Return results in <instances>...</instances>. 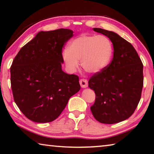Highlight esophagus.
<instances>
[{
  "label": "esophagus",
  "instance_id": "1",
  "mask_svg": "<svg viewBox=\"0 0 154 154\" xmlns=\"http://www.w3.org/2000/svg\"><path fill=\"white\" fill-rule=\"evenodd\" d=\"M79 83H80L81 87H82V88H85L88 87V81L86 79H80Z\"/></svg>",
  "mask_w": 154,
  "mask_h": 154
}]
</instances>
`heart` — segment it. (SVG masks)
<instances>
[{
  "instance_id": "1",
  "label": "heart",
  "mask_w": 154,
  "mask_h": 154,
  "mask_svg": "<svg viewBox=\"0 0 154 154\" xmlns=\"http://www.w3.org/2000/svg\"><path fill=\"white\" fill-rule=\"evenodd\" d=\"M113 47L111 41L103 35L82 34L70 41L67 49L62 51V59L68 69L75 72L81 65L89 73L96 74L107 66Z\"/></svg>"
}]
</instances>
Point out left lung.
I'll return each mask as SVG.
<instances>
[{
	"mask_svg": "<svg viewBox=\"0 0 154 154\" xmlns=\"http://www.w3.org/2000/svg\"><path fill=\"white\" fill-rule=\"evenodd\" d=\"M93 30L107 36L114 51L111 63L88 82V86L96 94L90 109L100 123H118L130 118L139 103L143 65L134 47L118 34L99 28Z\"/></svg>",
	"mask_w": 154,
	"mask_h": 154,
	"instance_id": "1",
	"label": "left lung"
}]
</instances>
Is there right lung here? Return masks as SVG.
<instances>
[{
    "mask_svg": "<svg viewBox=\"0 0 154 154\" xmlns=\"http://www.w3.org/2000/svg\"><path fill=\"white\" fill-rule=\"evenodd\" d=\"M72 36L73 31L64 28L41 31L21 48L12 62L14 101L31 121L55 120L80 90L78 76L62 69V49Z\"/></svg>",
    "mask_w": 154,
    "mask_h": 154,
    "instance_id": "add662e5",
    "label": "right lung"
}]
</instances>
